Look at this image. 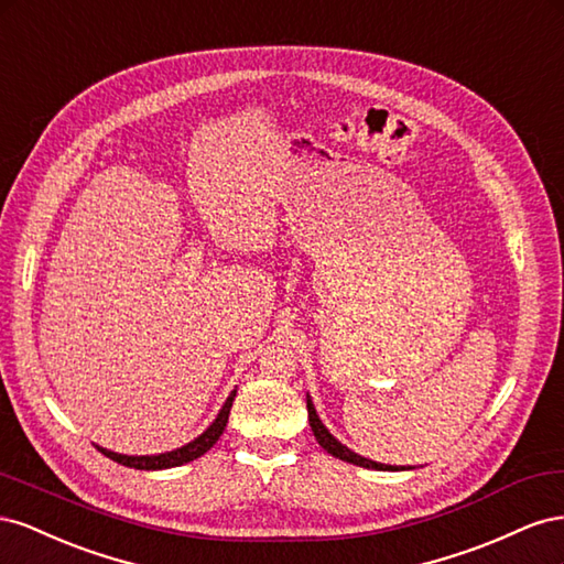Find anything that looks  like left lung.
<instances>
[{
  "label": "left lung",
  "instance_id": "obj_1",
  "mask_svg": "<svg viewBox=\"0 0 564 564\" xmlns=\"http://www.w3.org/2000/svg\"><path fill=\"white\" fill-rule=\"evenodd\" d=\"M307 411H310V425H312V432H314V437H316V442L326 448V452L330 454V456H335V458H340V460H347V463H351V465H359V468H368V470H388V473H397V470H413V468H406V465H384V463H376V460H371V458H364V456H359V454H354L349 446H345L343 442H337L333 434H330V430L321 423V417H318V413H316V409H314V401H312V397L307 394Z\"/></svg>",
  "mask_w": 564,
  "mask_h": 564
}]
</instances>
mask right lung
<instances>
[{"mask_svg":"<svg viewBox=\"0 0 564 564\" xmlns=\"http://www.w3.org/2000/svg\"><path fill=\"white\" fill-rule=\"evenodd\" d=\"M234 397H236V390L227 397V401H224V406L219 409L215 421L207 425L196 440H191L188 444L180 446V448H172V452H165V454H153V456H127V454H118V452H110V448H104L99 444H94L96 448L104 456H108L110 460H116L120 465H127V468H134V470H165V468H176V465H184V463H191L200 458L203 454L210 452V448L217 444V440L221 437L224 427H227L229 423V413H231V404H234Z\"/></svg>","mask_w":564,"mask_h":564,"instance_id":"obj_1","label":"right lung"}]
</instances>
